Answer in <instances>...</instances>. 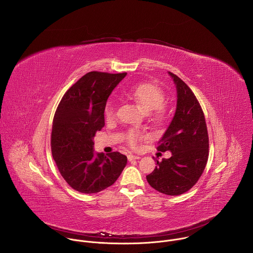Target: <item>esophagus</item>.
<instances>
[{
	"instance_id": "esophagus-1",
	"label": "esophagus",
	"mask_w": 253,
	"mask_h": 253,
	"mask_svg": "<svg viewBox=\"0 0 253 253\" xmlns=\"http://www.w3.org/2000/svg\"><path fill=\"white\" fill-rule=\"evenodd\" d=\"M127 158H128V160H129V161H133V160H138V159H140L141 157H140V156H137V155L129 154V155L127 156Z\"/></svg>"
}]
</instances>
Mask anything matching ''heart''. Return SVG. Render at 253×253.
<instances>
[{
	"label": "heart",
	"mask_w": 253,
	"mask_h": 253,
	"mask_svg": "<svg viewBox=\"0 0 253 253\" xmlns=\"http://www.w3.org/2000/svg\"><path fill=\"white\" fill-rule=\"evenodd\" d=\"M125 94L134 100L144 110L152 111V115L156 120H162L165 116V109L162 103L165 100L164 92L160 87L151 83H142L125 91ZM107 120H112L115 117V107L113 104H108L104 111ZM143 134L136 130H130L127 135V142L133 148L137 146L138 142L143 138Z\"/></svg>",
	"instance_id": "1"
}]
</instances>
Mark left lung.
Listing matches in <instances>:
<instances>
[{
    "label": "left lung",
    "instance_id": "left-lung-1",
    "mask_svg": "<svg viewBox=\"0 0 253 253\" xmlns=\"http://www.w3.org/2000/svg\"><path fill=\"white\" fill-rule=\"evenodd\" d=\"M169 75L176 85L177 106L157 150H169L172 156L157 160L146 179L155 190L175 196L191 189L202 175L208 160L209 139L204 113L194 93L178 76L171 72Z\"/></svg>",
    "mask_w": 253,
    "mask_h": 253
}]
</instances>
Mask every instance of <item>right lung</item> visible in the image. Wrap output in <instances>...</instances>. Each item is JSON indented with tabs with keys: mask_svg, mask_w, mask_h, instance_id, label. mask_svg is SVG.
I'll list each match as a JSON object with an SVG mask.
<instances>
[{
	"mask_svg": "<svg viewBox=\"0 0 253 253\" xmlns=\"http://www.w3.org/2000/svg\"><path fill=\"white\" fill-rule=\"evenodd\" d=\"M126 76L89 72L64 94L55 112L51 149L56 165L73 189L97 193L111 186L127 164L119 152L94 153L93 138L105 125L108 97Z\"/></svg>",
	"mask_w": 253,
	"mask_h": 253,
	"instance_id": "obj_1",
	"label": "right lung"
}]
</instances>
